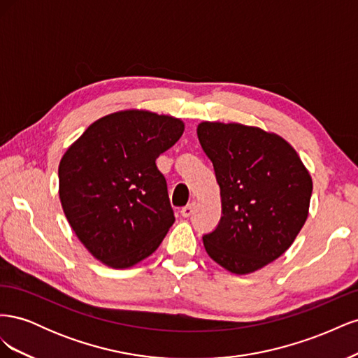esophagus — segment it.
<instances>
[{"label": "esophagus", "mask_w": 358, "mask_h": 358, "mask_svg": "<svg viewBox=\"0 0 358 358\" xmlns=\"http://www.w3.org/2000/svg\"><path fill=\"white\" fill-rule=\"evenodd\" d=\"M194 209H196V203L192 201V203L187 204L185 208H182V210H180V215L183 216V218H188V216H191V215H192Z\"/></svg>", "instance_id": "esophagus-1"}]
</instances>
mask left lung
I'll list each match as a JSON object with an SVG mask.
<instances>
[{"mask_svg": "<svg viewBox=\"0 0 358 358\" xmlns=\"http://www.w3.org/2000/svg\"><path fill=\"white\" fill-rule=\"evenodd\" d=\"M221 189L222 215L203 236L225 270L248 275L292 245L309 215L312 178L285 138L258 127L204 121L197 127Z\"/></svg>", "mask_w": 358, "mask_h": 358, "instance_id": "1", "label": "left lung"}]
</instances>
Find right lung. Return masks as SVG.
<instances>
[{"label": "right lung", "instance_id": "add662e5", "mask_svg": "<svg viewBox=\"0 0 358 358\" xmlns=\"http://www.w3.org/2000/svg\"><path fill=\"white\" fill-rule=\"evenodd\" d=\"M178 117L129 109L100 117L62 155L59 200L94 258L133 267L157 251L175 215L155 161L180 138Z\"/></svg>", "mask_w": 358, "mask_h": 358}]
</instances>
